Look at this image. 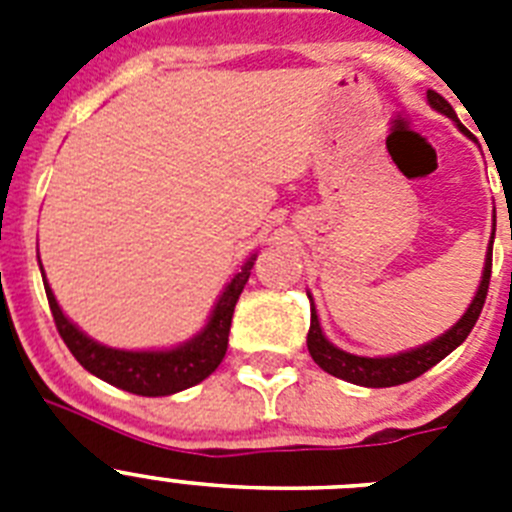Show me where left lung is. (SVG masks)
I'll use <instances>...</instances> for the list:
<instances>
[{
  "mask_svg": "<svg viewBox=\"0 0 512 512\" xmlns=\"http://www.w3.org/2000/svg\"><path fill=\"white\" fill-rule=\"evenodd\" d=\"M428 104L433 110L441 112V115L451 117L456 128L467 138L477 140L472 133H469L464 125L456 117L454 107H451L446 99L438 92L428 89ZM492 241H495V228H492V238L487 243L485 253V269H482V279H479V287L474 292L472 302L464 310L459 320L451 325L449 330H443L441 336L433 338V341L423 343L418 348H410V351H400V354L392 356H359V354H348L343 348H338L336 343H330L325 338L323 328H320L318 312H315V305H312L310 312V333H307V351H310L312 361L323 369V372L333 374L338 379H346L351 384H359V387H395V384H405L410 379L420 377L423 372H428L431 366H436L438 361L446 359V356L454 351L456 346L467 341V336L472 333L474 323H477L479 312H482V305H485L487 287H490V271H492ZM310 297V292H307Z\"/></svg>",
  "mask_w": 512,
  "mask_h": 512,
  "instance_id": "left-lung-1",
  "label": "left lung"
}]
</instances>
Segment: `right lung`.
Wrapping results in <instances>:
<instances>
[{"label":"right lung","mask_w":512,"mask_h":512,"mask_svg":"<svg viewBox=\"0 0 512 512\" xmlns=\"http://www.w3.org/2000/svg\"><path fill=\"white\" fill-rule=\"evenodd\" d=\"M253 261H256V253H251L246 264L241 266V271L233 274V279L225 284V289L217 297L215 307H212L207 323L189 341L171 348H146V351H128V348L104 346V343L87 336L61 310L51 284L45 279L43 264H40V274H43L45 295H48V305H51L58 333H61L63 343L69 346L71 354H74V359L89 374L99 377L102 382L112 384V387L133 392V395L166 397L174 395V392L189 390L194 384H200L202 379L210 377L217 366H220L225 351H228V333L235 302H238L248 277H251Z\"/></svg>","instance_id":"add662e5"}]
</instances>
